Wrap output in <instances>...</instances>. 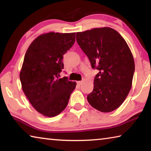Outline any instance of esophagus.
Returning a JSON list of instances; mask_svg holds the SVG:
<instances>
[{
	"instance_id": "obj_1",
	"label": "esophagus",
	"mask_w": 151,
	"mask_h": 151,
	"mask_svg": "<svg viewBox=\"0 0 151 151\" xmlns=\"http://www.w3.org/2000/svg\"><path fill=\"white\" fill-rule=\"evenodd\" d=\"M76 83H77V84L78 85H81L82 84H83V81H77L76 82Z\"/></svg>"
}]
</instances>
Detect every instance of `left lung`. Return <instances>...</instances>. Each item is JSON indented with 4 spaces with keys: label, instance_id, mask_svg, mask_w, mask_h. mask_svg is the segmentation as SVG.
Here are the masks:
<instances>
[{
    "label": "left lung",
    "instance_id": "left-lung-1",
    "mask_svg": "<svg viewBox=\"0 0 151 151\" xmlns=\"http://www.w3.org/2000/svg\"><path fill=\"white\" fill-rule=\"evenodd\" d=\"M76 39L92 68L99 71L88 102L101 112L114 111L131 89L134 61L131 49L123 37L110 27L76 32Z\"/></svg>",
    "mask_w": 151,
    "mask_h": 151
}]
</instances>
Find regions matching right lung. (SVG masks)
Returning a JSON list of instances; mask_svg holds the SVG:
<instances>
[{
	"mask_svg": "<svg viewBox=\"0 0 151 151\" xmlns=\"http://www.w3.org/2000/svg\"><path fill=\"white\" fill-rule=\"evenodd\" d=\"M76 32H50L39 35L24 55L20 72L22 91L36 111L54 117L67 106L76 82L58 78L63 55L75 42Z\"/></svg>",
	"mask_w": 151,
	"mask_h": 151,
	"instance_id": "1",
	"label": "right lung"
}]
</instances>
